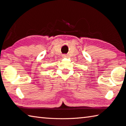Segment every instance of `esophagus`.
<instances>
[{
	"label": "esophagus",
	"instance_id": "1",
	"mask_svg": "<svg viewBox=\"0 0 126 126\" xmlns=\"http://www.w3.org/2000/svg\"><path fill=\"white\" fill-rule=\"evenodd\" d=\"M67 56V55L66 54H64V55H63V58H66Z\"/></svg>",
	"mask_w": 126,
	"mask_h": 126
}]
</instances>
